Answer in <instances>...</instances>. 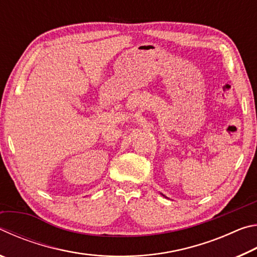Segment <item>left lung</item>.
Masks as SVG:
<instances>
[{"label": "left lung", "mask_w": 257, "mask_h": 257, "mask_svg": "<svg viewBox=\"0 0 257 257\" xmlns=\"http://www.w3.org/2000/svg\"><path fill=\"white\" fill-rule=\"evenodd\" d=\"M163 196H164V195H163Z\"/></svg>", "instance_id": "obj_1"}]
</instances>
